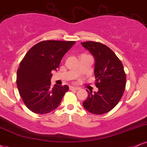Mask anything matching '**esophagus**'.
<instances>
[{"mask_svg":"<svg viewBox=\"0 0 147 147\" xmlns=\"http://www.w3.org/2000/svg\"><path fill=\"white\" fill-rule=\"evenodd\" d=\"M69 89L70 90H78L80 89L79 87H76V86H69Z\"/></svg>","mask_w":147,"mask_h":147,"instance_id":"esophagus-1","label":"esophagus"}]
</instances>
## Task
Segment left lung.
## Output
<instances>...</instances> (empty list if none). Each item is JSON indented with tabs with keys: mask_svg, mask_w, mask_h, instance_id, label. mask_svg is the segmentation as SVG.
<instances>
[{
	"mask_svg": "<svg viewBox=\"0 0 147 147\" xmlns=\"http://www.w3.org/2000/svg\"><path fill=\"white\" fill-rule=\"evenodd\" d=\"M95 58V86L98 91L88 92L83 102L87 111L102 115L113 109L123 95L126 85V74L123 65L111 49L95 41L81 43Z\"/></svg>",
	"mask_w": 147,
	"mask_h": 147,
	"instance_id": "8db88e82",
	"label": "left lung"
}]
</instances>
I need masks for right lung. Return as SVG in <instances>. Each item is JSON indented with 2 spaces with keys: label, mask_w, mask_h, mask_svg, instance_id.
I'll list each match as a JSON object with an SVG mask.
<instances>
[{
  "label": "right lung",
  "mask_w": 147,
  "mask_h": 147,
  "mask_svg": "<svg viewBox=\"0 0 147 147\" xmlns=\"http://www.w3.org/2000/svg\"><path fill=\"white\" fill-rule=\"evenodd\" d=\"M76 41L47 40L27 52L20 63L16 83L21 98L34 113L43 115L59 106L68 86L51 87L52 71L59 68L63 56Z\"/></svg>",
  "instance_id": "right-lung-1"
}]
</instances>
